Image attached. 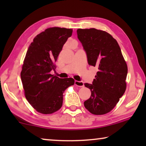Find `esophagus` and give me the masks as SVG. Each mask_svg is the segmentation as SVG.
<instances>
[{
    "label": "esophagus",
    "instance_id": "34e87169",
    "mask_svg": "<svg viewBox=\"0 0 146 146\" xmlns=\"http://www.w3.org/2000/svg\"><path fill=\"white\" fill-rule=\"evenodd\" d=\"M75 85L76 86H78V87H83L84 86V84L82 82V81H77L75 80Z\"/></svg>",
    "mask_w": 146,
    "mask_h": 146
}]
</instances>
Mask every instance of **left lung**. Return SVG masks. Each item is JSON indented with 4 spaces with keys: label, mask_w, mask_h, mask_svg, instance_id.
I'll use <instances>...</instances> for the list:
<instances>
[{
    "label": "left lung",
    "mask_w": 146,
    "mask_h": 146,
    "mask_svg": "<svg viewBox=\"0 0 146 146\" xmlns=\"http://www.w3.org/2000/svg\"><path fill=\"white\" fill-rule=\"evenodd\" d=\"M76 33L89 65L98 69L92 84H84L91 95L84 104L93 115L106 114L115 107L126 89V62L117 41L107 32L90 28L78 29Z\"/></svg>",
    "instance_id": "1"
}]
</instances>
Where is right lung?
Listing matches in <instances>:
<instances>
[{
    "mask_svg": "<svg viewBox=\"0 0 146 146\" xmlns=\"http://www.w3.org/2000/svg\"><path fill=\"white\" fill-rule=\"evenodd\" d=\"M72 29L58 27L46 29L34 38L22 66L21 77L25 97L36 111L51 114L60 110L63 93L75 84L72 78H60L50 74Z\"/></svg>",
    "mask_w": 146,
    "mask_h": 146,
    "instance_id": "obj_1",
    "label": "right lung"
}]
</instances>
